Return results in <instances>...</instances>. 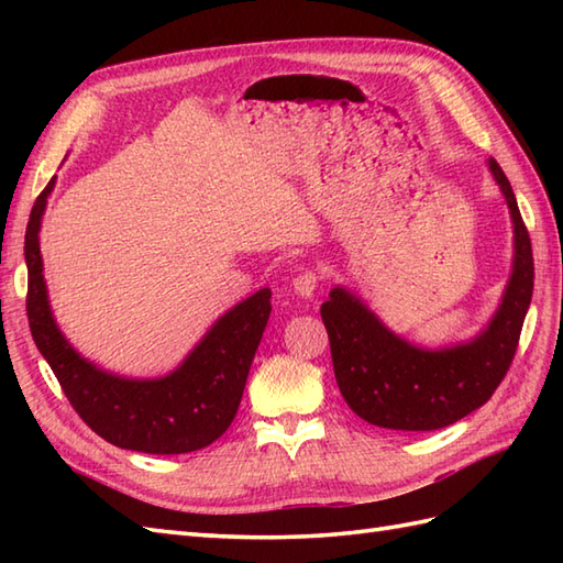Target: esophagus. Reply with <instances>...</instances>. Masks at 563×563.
<instances>
[{"label": "esophagus", "instance_id": "34e87169", "mask_svg": "<svg viewBox=\"0 0 563 563\" xmlns=\"http://www.w3.org/2000/svg\"><path fill=\"white\" fill-rule=\"evenodd\" d=\"M319 283H321V275L312 268H307L302 273H297L292 278V290L302 297H312L319 288Z\"/></svg>", "mask_w": 563, "mask_h": 563}]
</instances>
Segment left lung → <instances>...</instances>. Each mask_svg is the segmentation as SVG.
I'll list each match as a JSON object with an SVG mask.
<instances>
[{"label": "left lung", "instance_id": "left-lung-1", "mask_svg": "<svg viewBox=\"0 0 563 563\" xmlns=\"http://www.w3.org/2000/svg\"><path fill=\"white\" fill-rule=\"evenodd\" d=\"M488 166L516 224V263L504 302L479 339L457 349L423 351L394 336L343 288H333L321 305L339 389L367 423L391 430L445 428L492 399L516 357L534 288L532 244L504 169L496 159H488Z\"/></svg>", "mask_w": 563, "mask_h": 563}]
</instances>
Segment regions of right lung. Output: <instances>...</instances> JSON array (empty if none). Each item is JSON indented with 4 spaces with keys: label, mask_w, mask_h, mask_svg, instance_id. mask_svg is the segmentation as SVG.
Here are the masks:
<instances>
[{
    "label": "right lung",
    "mask_w": 563,
    "mask_h": 563,
    "mask_svg": "<svg viewBox=\"0 0 563 563\" xmlns=\"http://www.w3.org/2000/svg\"><path fill=\"white\" fill-rule=\"evenodd\" d=\"M55 178L35 198L26 227L31 336L51 365L71 409L111 445L147 454L208 448L232 426L263 329L271 290L263 288L230 309L186 363L162 379H123L84 361L57 331L47 307L38 230Z\"/></svg>",
    "instance_id": "right-lung-1"
}]
</instances>
